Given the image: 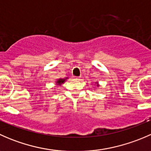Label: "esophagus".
Listing matches in <instances>:
<instances>
[{
  "label": "esophagus",
  "instance_id": "1",
  "mask_svg": "<svg viewBox=\"0 0 151 151\" xmlns=\"http://www.w3.org/2000/svg\"><path fill=\"white\" fill-rule=\"evenodd\" d=\"M74 79H75V80H80V77H76Z\"/></svg>",
  "mask_w": 151,
  "mask_h": 151
}]
</instances>
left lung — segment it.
Returning a JSON list of instances; mask_svg holds the SVG:
<instances>
[{
  "instance_id": "8db88e82",
  "label": "left lung",
  "mask_w": 151,
  "mask_h": 151,
  "mask_svg": "<svg viewBox=\"0 0 151 151\" xmlns=\"http://www.w3.org/2000/svg\"><path fill=\"white\" fill-rule=\"evenodd\" d=\"M95 84H96V86H97V87H99V86H100L98 82H95Z\"/></svg>"
}]
</instances>
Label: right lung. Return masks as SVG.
I'll use <instances>...</instances> for the list:
<instances>
[{"mask_svg": "<svg viewBox=\"0 0 151 151\" xmlns=\"http://www.w3.org/2000/svg\"><path fill=\"white\" fill-rule=\"evenodd\" d=\"M68 79V77H65V78L57 79V80L55 81V85H57V86H61L62 85H63V83H65V82H66Z\"/></svg>", "mask_w": 151, "mask_h": 151, "instance_id": "1", "label": "right lung"}]
</instances>
